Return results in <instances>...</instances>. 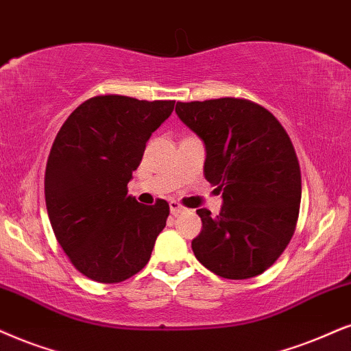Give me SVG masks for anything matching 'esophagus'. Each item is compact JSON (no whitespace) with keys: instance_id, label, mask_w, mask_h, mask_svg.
Here are the masks:
<instances>
[{"instance_id":"34e87169","label":"esophagus","mask_w":351,"mask_h":351,"mask_svg":"<svg viewBox=\"0 0 351 351\" xmlns=\"http://www.w3.org/2000/svg\"><path fill=\"white\" fill-rule=\"evenodd\" d=\"M186 208L181 206L180 202H176V201H171L170 202V212L173 215H178V214H181V212H184Z\"/></svg>"}]
</instances>
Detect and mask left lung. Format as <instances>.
Wrapping results in <instances>:
<instances>
[{"mask_svg": "<svg viewBox=\"0 0 351 351\" xmlns=\"http://www.w3.org/2000/svg\"><path fill=\"white\" fill-rule=\"evenodd\" d=\"M176 114L206 145L204 176L221 191L219 215L199 208L191 243L204 267L245 280L267 270L293 237L301 202L298 157L269 110L246 99L178 101Z\"/></svg>", "mask_w": 351, "mask_h": 351, "instance_id": "left-lung-1", "label": "left lung"}]
</instances>
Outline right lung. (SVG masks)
<instances>
[{
  "label": "right lung",
  "instance_id": "1",
  "mask_svg": "<svg viewBox=\"0 0 351 351\" xmlns=\"http://www.w3.org/2000/svg\"><path fill=\"white\" fill-rule=\"evenodd\" d=\"M175 100L97 95L58 131L45 170V202L55 237L79 272L118 283L145 267L170 206H144L128 194L145 143Z\"/></svg>",
  "mask_w": 351,
  "mask_h": 351
}]
</instances>
